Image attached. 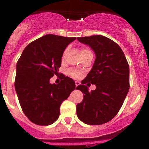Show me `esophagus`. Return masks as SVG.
<instances>
[{"mask_svg": "<svg viewBox=\"0 0 149 149\" xmlns=\"http://www.w3.org/2000/svg\"><path fill=\"white\" fill-rule=\"evenodd\" d=\"M80 84H81V83L79 82V81H75V87L77 88V86H78Z\"/></svg>", "mask_w": 149, "mask_h": 149, "instance_id": "obj_1", "label": "esophagus"}]
</instances>
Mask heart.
<instances>
[{
	"instance_id": "b5f03b06",
	"label": "heart",
	"mask_w": 149,
	"mask_h": 149,
	"mask_svg": "<svg viewBox=\"0 0 149 149\" xmlns=\"http://www.w3.org/2000/svg\"><path fill=\"white\" fill-rule=\"evenodd\" d=\"M67 51H68V48H67V49H65V51H64V52H63V59H64V57H65V54H66ZM86 51H89V50L86 48H82V50H81V53H82V54H83L85 53V52H86ZM68 74L70 76V77H73V78L77 79V78H80V77L82 76V72H80L79 70H77V69L70 68V69L68 71Z\"/></svg>"
}]
</instances>
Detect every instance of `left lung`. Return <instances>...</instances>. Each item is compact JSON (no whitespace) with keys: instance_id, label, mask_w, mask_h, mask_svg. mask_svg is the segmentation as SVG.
Segmentation results:
<instances>
[{"instance_id":"left-lung-1","label":"left lung","mask_w":149,"mask_h":149,"mask_svg":"<svg viewBox=\"0 0 149 149\" xmlns=\"http://www.w3.org/2000/svg\"><path fill=\"white\" fill-rule=\"evenodd\" d=\"M95 53L94 65L86 78L76 89L84 93L77 104L79 119L87 125H100L110 122L122 107L130 88L129 65L119 45L101 35L77 37ZM95 84L89 92L86 83Z\"/></svg>"}]
</instances>
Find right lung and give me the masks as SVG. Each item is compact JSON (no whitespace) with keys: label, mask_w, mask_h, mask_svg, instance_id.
<instances>
[{"label":"right lung","mask_w":149,"mask_h":149,"mask_svg":"<svg viewBox=\"0 0 149 149\" xmlns=\"http://www.w3.org/2000/svg\"><path fill=\"white\" fill-rule=\"evenodd\" d=\"M75 37L48 34L30 42L16 65L15 88L27 119L38 125H49L60 116L62 102L75 89V82L63 74L59 84L50 78L58 74L65 48Z\"/></svg>","instance_id":"right-lung-1"}]
</instances>
